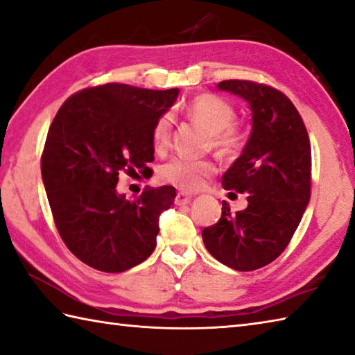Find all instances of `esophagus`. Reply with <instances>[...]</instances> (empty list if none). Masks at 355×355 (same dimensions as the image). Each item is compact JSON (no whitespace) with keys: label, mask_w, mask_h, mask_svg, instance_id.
I'll list each match as a JSON object with an SVG mask.
<instances>
[{"label":"esophagus","mask_w":355,"mask_h":355,"mask_svg":"<svg viewBox=\"0 0 355 355\" xmlns=\"http://www.w3.org/2000/svg\"><path fill=\"white\" fill-rule=\"evenodd\" d=\"M190 200H191V196L190 195H187V193H178L176 195V198H175V204L176 205H185V204H190Z\"/></svg>","instance_id":"34e87169"}]
</instances>
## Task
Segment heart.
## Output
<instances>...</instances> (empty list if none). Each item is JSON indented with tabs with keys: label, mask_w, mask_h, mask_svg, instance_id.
<instances>
[{
	"label": "heart",
	"mask_w": 355,
	"mask_h": 355,
	"mask_svg": "<svg viewBox=\"0 0 355 355\" xmlns=\"http://www.w3.org/2000/svg\"><path fill=\"white\" fill-rule=\"evenodd\" d=\"M187 114L210 132L213 146L223 155H233L244 144V132L233 125L236 111L230 102L216 94H200L187 105ZM171 137L170 114L160 116L151 131L153 146L157 151L165 150ZM215 173L210 160L175 157L162 166V179L184 191L202 189L207 179Z\"/></svg>",
	"instance_id": "heart-1"
}]
</instances>
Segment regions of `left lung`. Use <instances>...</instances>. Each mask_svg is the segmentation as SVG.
Listing matches in <instances>:
<instances>
[{
  "mask_svg": "<svg viewBox=\"0 0 355 355\" xmlns=\"http://www.w3.org/2000/svg\"><path fill=\"white\" fill-rule=\"evenodd\" d=\"M218 89L249 103L252 132L220 182L247 196V209L205 227L213 258L239 272L257 270L282 255L311 198V142L303 119L282 91L250 80H224Z\"/></svg>",
  "mask_w": 355,
  "mask_h": 355,
  "instance_id": "8db88e82",
  "label": "left lung"
}]
</instances>
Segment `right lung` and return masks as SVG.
Returning a JSON list of instances; mask_svg holds the SVG:
<instances>
[{
    "instance_id": "add662e5",
    "label": "right lung",
    "mask_w": 355,
    "mask_h": 355,
    "mask_svg": "<svg viewBox=\"0 0 355 355\" xmlns=\"http://www.w3.org/2000/svg\"><path fill=\"white\" fill-rule=\"evenodd\" d=\"M179 89L153 91L122 83L86 88L53 117L42 156V176L66 247L97 270L125 272L156 247L159 216L175 202V187L146 189L128 200L119 175H145L155 160L151 131Z\"/></svg>"
}]
</instances>
